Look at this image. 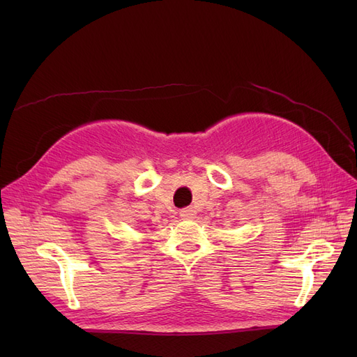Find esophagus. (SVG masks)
I'll return each instance as SVG.
<instances>
[{
  "instance_id": "1",
  "label": "esophagus",
  "mask_w": 357,
  "mask_h": 357,
  "mask_svg": "<svg viewBox=\"0 0 357 357\" xmlns=\"http://www.w3.org/2000/svg\"><path fill=\"white\" fill-rule=\"evenodd\" d=\"M180 215H181V219H185V220H192V219L195 218V215H197V211L193 210L192 207H186V208L180 210Z\"/></svg>"
}]
</instances>
